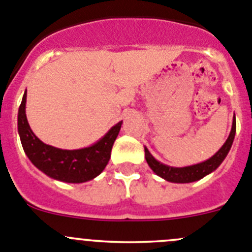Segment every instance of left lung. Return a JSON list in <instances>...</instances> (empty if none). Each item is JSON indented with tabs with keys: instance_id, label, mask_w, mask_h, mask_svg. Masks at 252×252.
I'll return each instance as SVG.
<instances>
[{
	"instance_id": "8db88e82",
	"label": "left lung",
	"mask_w": 252,
	"mask_h": 252,
	"mask_svg": "<svg viewBox=\"0 0 252 252\" xmlns=\"http://www.w3.org/2000/svg\"><path fill=\"white\" fill-rule=\"evenodd\" d=\"M235 131L236 121L235 116H234L231 131L230 134H229L226 141L224 143V145L219 149V151L216 155H213L209 160L204 161V162L197 163V165L193 166H187V167H171V166H166L163 165V163L156 161L155 158L151 156V154L149 153L148 149L145 148L146 162H148V165L150 166V168L156 173V175L165 178L166 181H170V182L188 183L193 182V181H198L201 180V178H203L204 176L208 175V173H211L212 171L218 168V166L223 162V160L225 158V156L228 155L229 150H230L231 148V144H233L234 141V136H235Z\"/></svg>"
}]
</instances>
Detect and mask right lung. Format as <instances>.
Masks as SVG:
<instances>
[{
  "label": "right lung",
  "mask_w": 252,
  "mask_h": 252,
  "mask_svg": "<svg viewBox=\"0 0 252 252\" xmlns=\"http://www.w3.org/2000/svg\"><path fill=\"white\" fill-rule=\"evenodd\" d=\"M27 94L18 111V133L24 153L34 166L45 175L69 183H81L98 176L108 163L112 146L121 130L122 122L113 126L98 143L80 150H63L39 140L26 116Z\"/></svg>",
  "instance_id": "right-lung-1"
}]
</instances>
